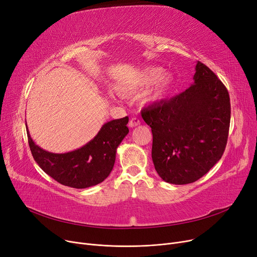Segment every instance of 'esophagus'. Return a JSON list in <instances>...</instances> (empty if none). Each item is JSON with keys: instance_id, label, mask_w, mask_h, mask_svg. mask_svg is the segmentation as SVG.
<instances>
[{"instance_id": "obj_1", "label": "esophagus", "mask_w": 257, "mask_h": 257, "mask_svg": "<svg viewBox=\"0 0 257 257\" xmlns=\"http://www.w3.org/2000/svg\"><path fill=\"white\" fill-rule=\"evenodd\" d=\"M140 124H141L140 118H138V117H132V118L130 119V121H129V127H130V128H133V127L139 126Z\"/></svg>"}]
</instances>
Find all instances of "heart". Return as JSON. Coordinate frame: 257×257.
Returning <instances> with one entry per match:
<instances>
[{
  "mask_svg": "<svg viewBox=\"0 0 257 257\" xmlns=\"http://www.w3.org/2000/svg\"><path fill=\"white\" fill-rule=\"evenodd\" d=\"M160 74L161 70L158 67H147V69L137 73L130 78L118 81L115 84V90L120 94L128 96V94L137 93L138 91L153 84L156 80L157 82H155L156 83L152 88L146 94V101L154 102L165 96L172 81L170 76L166 75L159 77Z\"/></svg>",
  "mask_w": 257,
  "mask_h": 257,
  "instance_id": "1",
  "label": "heart"
}]
</instances>
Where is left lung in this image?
<instances>
[{"label":"left lung","mask_w":257,"mask_h":257,"mask_svg":"<svg viewBox=\"0 0 257 257\" xmlns=\"http://www.w3.org/2000/svg\"><path fill=\"white\" fill-rule=\"evenodd\" d=\"M230 98L208 66L197 62L194 83L142 110L153 134L152 159L161 179L187 184L221 159L230 125Z\"/></svg>","instance_id":"obj_1"}]
</instances>
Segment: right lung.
<instances>
[{
	"mask_svg": "<svg viewBox=\"0 0 257 257\" xmlns=\"http://www.w3.org/2000/svg\"><path fill=\"white\" fill-rule=\"evenodd\" d=\"M128 120V116H125L107 121L85 146L61 154L42 149L32 141L29 131L27 134L32 156L40 169L60 184L86 188L109 176L114 166L116 148L129 132Z\"/></svg>",
	"mask_w": 257,
	"mask_h": 257,
	"instance_id": "obj_1",
	"label": "right lung"
}]
</instances>
